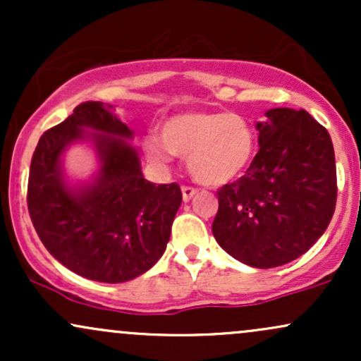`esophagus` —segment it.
I'll list each match as a JSON object with an SVG mask.
<instances>
[{
	"label": "esophagus",
	"instance_id": "34e87169",
	"mask_svg": "<svg viewBox=\"0 0 361 361\" xmlns=\"http://www.w3.org/2000/svg\"><path fill=\"white\" fill-rule=\"evenodd\" d=\"M181 193H183V200H185V202H188L190 198H192L193 195L197 193V188H195V186L183 185V186H181Z\"/></svg>",
	"mask_w": 361,
	"mask_h": 361
}]
</instances>
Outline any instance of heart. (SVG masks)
<instances>
[{"instance_id":"obj_1","label":"heart","mask_w":361,"mask_h":361,"mask_svg":"<svg viewBox=\"0 0 361 361\" xmlns=\"http://www.w3.org/2000/svg\"><path fill=\"white\" fill-rule=\"evenodd\" d=\"M256 134L246 118L231 111H185L164 120L161 135L144 139L147 159L166 166L186 156L190 173L205 185L233 181L250 166Z\"/></svg>"}]
</instances>
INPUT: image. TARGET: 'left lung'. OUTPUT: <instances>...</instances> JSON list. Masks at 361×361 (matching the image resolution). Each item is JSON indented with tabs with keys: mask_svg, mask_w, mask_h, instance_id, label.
I'll list each match as a JSON object with an SVG mask.
<instances>
[{
	"mask_svg": "<svg viewBox=\"0 0 361 361\" xmlns=\"http://www.w3.org/2000/svg\"><path fill=\"white\" fill-rule=\"evenodd\" d=\"M259 151L238 181L217 190L212 233L255 268L290 263L324 234L336 207L329 132L305 110L273 109L256 123Z\"/></svg>",
	"mask_w": 361,
	"mask_h": 361,
	"instance_id": "left-lung-1",
	"label": "left lung"
}]
</instances>
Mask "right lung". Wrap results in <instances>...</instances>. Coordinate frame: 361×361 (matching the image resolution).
Listing matches in <instances>:
<instances>
[{"label":"right lung","instance_id":"obj_1","mask_svg":"<svg viewBox=\"0 0 361 361\" xmlns=\"http://www.w3.org/2000/svg\"><path fill=\"white\" fill-rule=\"evenodd\" d=\"M94 135L101 175L73 192L61 180L60 154L69 143ZM123 137L132 130L111 105L85 102L59 126L44 132L32 156L27 205L47 251L85 279L122 283L146 273L163 256L181 205L178 183L144 180L140 161Z\"/></svg>","mask_w":361,"mask_h":361}]
</instances>
